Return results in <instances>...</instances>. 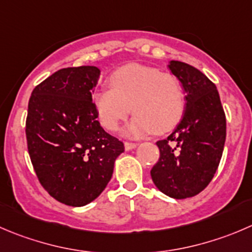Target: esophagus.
<instances>
[{"instance_id": "obj_1", "label": "esophagus", "mask_w": 252, "mask_h": 252, "mask_svg": "<svg viewBox=\"0 0 252 252\" xmlns=\"http://www.w3.org/2000/svg\"><path fill=\"white\" fill-rule=\"evenodd\" d=\"M136 146H138V144L136 143H129V141H126V143H124V148H126V150H131V149H135Z\"/></svg>"}]
</instances>
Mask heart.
<instances>
[{
  "label": "heart",
  "instance_id": "1",
  "mask_svg": "<svg viewBox=\"0 0 252 252\" xmlns=\"http://www.w3.org/2000/svg\"><path fill=\"white\" fill-rule=\"evenodd\" d=\"M109 81L112 87H102L92 94L97 118L108 130H117L130 109L135 114L124 128V134L130 138L153 130L166 133L185 113V90L175 75L131 64L114 71Z\"/></svg>",
  "mask_w": 252,
  "mask_h": 252
}]
</instances>
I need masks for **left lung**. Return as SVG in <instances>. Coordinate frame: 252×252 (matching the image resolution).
Wrapping results in <instances>:
<instances>
[{"label": "left lung", "instance_id": "8db88e82", "mask_svg": "<svg viewBox=\"0 0 252 252\" xmlns=\"http://www.w3.org/2000/svg\"><path fill=\"white\" fill-rule=\"evenodd\" d=\"M168 69L186 94V109L172 133L156 145L160 158L150 171L153 182L171 198H189L214 177L226 136L225 113L216 85L191 65L171 60Z\"/></svg>", "mask_w": 252, "mask_h": 252}]
</instances>
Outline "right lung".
<instances>
[{"label": "right lung", "mask_w": 252, "mask_h": 252, "mask_svg": "<svg viewBox=\"0 0 252 252\" xmlns=\"http://www.w3.org/2000/svg\"><path fill=\"white\" fill-rule=\"evenodd\" d=\"M98 67H66L32 92L26 135L39 182L71 207L91 203L111 181L124 144L102 128L92 103Z\"/></svg>", "instance_id": "add662e5"}]
</instances>
